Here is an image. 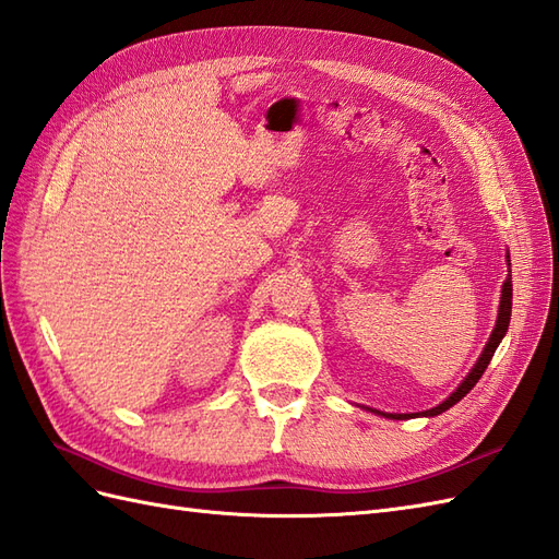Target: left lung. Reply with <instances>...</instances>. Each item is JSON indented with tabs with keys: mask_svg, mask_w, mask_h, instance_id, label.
<instances>
[{
	"mask_svg": "<svg viewBox=\"0 0 559 559\" xmlns=\"http://www.w3.org/2000/svg\"><path fill=\"white\" fill-rule=\"evenodd\" d=\"M508 266H510V254H508ZM510 311H512V278H510V274H508V278H506V283H503V290H500V305H498V319H496L493 333H491L489 342H486L484 352L479 354L477 364L472 366V370L467 373V378H465L461 384H457V390H455V392H451V396L447 399V402H441L439 406L429 408V411H423V413H382V411H373V408H368V411H373V413H378V416H382V418H390V420H408V418H418V416L435 418V416H439V413L449 411L453 404L461 402V399H463L472 388H475V384L479 382V378L484 376V370H486V366H489L493 352H496V349H498V345H500V340H503V337H506V333H508V325H510Z\"/></svg>",
	"mask_w": 559,
	"mask_h": 559,
	"instance_id": "left-lung-1",
	"label": "left lung"
}]
</instances>
